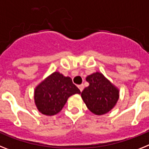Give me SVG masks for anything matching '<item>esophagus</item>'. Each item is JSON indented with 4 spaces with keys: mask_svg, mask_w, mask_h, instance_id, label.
<instances>
[{
    "mask_svg": "<svg viewBox=\"0 0 149 149\" xmlns=\"http://www.w3.org/2000/svg\"><path fill=\"white\" fill-rule=\"evenodd\" d=\"M77 87H78V88H79V90L81 91H82L84 90V84H80V85H78Z\"/></svg>",
    "mask_w": 149,
    "mask_h": 149,
    "instance_id": "esophagus-1",
    "label": "esophagus"
}]
</instances>
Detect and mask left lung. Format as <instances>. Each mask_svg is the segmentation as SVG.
<instances>
[{
  "label": "left lung",
  "instance_id": "left-lung-1",
  "mask_svg": "<svg viewBox=\"0 0 149 149\" xmlns=\"http://www.w3.org/2000/svg\"><path fill=\"white\" fill-rule=\"evenodd\" d=\"M89 86L81 92V97L93 113L103 115L112 110L119 99V91L101 73L88 76Z\"/></svg>",
  "mask_w": 149,
  "mask_h": 149
}]
</instances>
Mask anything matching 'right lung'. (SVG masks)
<instances>
[{"label":"right lung","instance_id":"right-lung-1","mask_svg":"<svg viewBox=\"0 0 149 149\" xmlns=\"http://www.w3.org/2000/svg\"><path fill=\"white\" fill-rule=\"evenodd\" d=\"M80 93L71 77H65L56 72L36 87L34 99L39 112L47 116H53L61 111L68 98Z\"/></svg>","mask_w":149,"mask_h":149}]
</instances>
